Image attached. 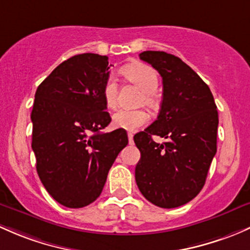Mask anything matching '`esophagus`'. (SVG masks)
<instances>
[{
  "mask_svg": "<svg viewBox=\"0 0 250 250\" xmlns=\"http://www.w3.org/2000/svg\"><path fill=\"white\" fill-rule=\"evenodd\" d=\"M133 136H134L133 133H128V140H129V144H133L134 143V141H133Z\"/></svg>",
  "mask_w": 250,
  "mask_h": 250,
  "instance_id": "esophagus-1",
  "label": "esophagus"
}]
</instances>
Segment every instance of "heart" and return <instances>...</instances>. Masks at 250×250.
Listing matches in <instances>:
<instances>
[{
    "label": "heart",
    "instance_id": "1",
    "mask_svg": "<svg viewBox=\"0 0 250 250\" xmlns=\"http://www.w3.org/2000/svg\"><path fill=\"white\" fill-rule=\"evenodd\" d=\"M122 74L127 80L144 91L141 102L149 107L157 104L156 92L159 85V78L156 70L145 63H133L122 69ZM118 88L116 80L112 77L106 79L103 87L105 105L109 109H116ZM149 121V115L145 110H118L112 116V125L120 129L135 132Z\"/></svg>",
    "mask_w": 250,
    "mask_h": 250
}]
</instances>
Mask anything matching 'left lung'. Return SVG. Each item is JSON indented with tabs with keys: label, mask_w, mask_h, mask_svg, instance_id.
Here are the masks:
<instances>
[{
	"label": "left lung",
	"mask_w": 250,
	"mask_h": 250,
	"mask_svg": "<svg viewBox=\"0 0 250 250\" xmlns=\"http://www.w3.org/2000/svg\"><path fill=\"white\" fill-rule=\"evenodd\" d=\"M139 57L158 70L163 101L157 120L134 136L141 153L135 181L149 202L175 208L193 200L206 182L217 152V105L208 86L177 56L144 51ZM153 135L167 141L156 143Z\"/></svg>",
	"instance_id": "obj_1"
}]
</instances>
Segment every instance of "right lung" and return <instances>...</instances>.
<instances>
[{
	"label": "right lung",
	"mask_w": 250,
	"mask_h": 250,
	"mask_svg": "<svg viewBox=\"0 0 250 250\" xmlns=\"http://www.w3.org/2000/svg\"><path fill=\"white\" fill-rule=\"evenodd\" d=\"M107 56L81 54L57 65L37 88L31 120L37 172L52 198L69 208L101 195L107 172L127 146L125 130L110 122L103 87Z\"/></svg>",
	"instance_id": "obj_1"
}]
</instances>
